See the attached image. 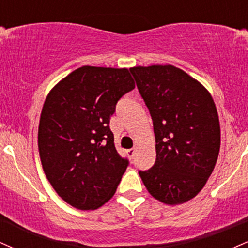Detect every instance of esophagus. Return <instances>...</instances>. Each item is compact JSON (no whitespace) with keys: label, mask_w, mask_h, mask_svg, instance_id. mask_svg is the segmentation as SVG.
Listing matches in <instances>:
<instances>
[{"label":"esophagus","mask_w":248,"mask_h":248,"mask_svg":"<svg viewBox=\"0 0 248 248\" xmlns=\"http://www.w3.org/2000/svg\"><path fill=\"white\" fill-rule=\"evenodd\" d=\"M135 152H136L135 148H132V149H128V150H127V155L129 156L130 158H133L134 155H135Z\"/></svg>","instance_id":"esophagus-1"}]
</instances>
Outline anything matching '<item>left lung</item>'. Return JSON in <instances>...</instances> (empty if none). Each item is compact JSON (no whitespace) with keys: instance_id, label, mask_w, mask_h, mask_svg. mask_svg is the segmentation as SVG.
<instances>
[{"instance_id":"obj_1","label":"left lung","mask_w":248,"mask_h":248,"mask_svg":"<svg viewBox=\"0 0 248 248\" xmlns=\"http://www.w3.org/2000/svg\"><path fill=\"white\" fill-rule=\"evenodd\" d=\"M152 115L155 164L139 171L148 192L177 205L203 189L220 148L217 108L209 91L172 65L129 69Z\"/></svg>"}]
</instances>
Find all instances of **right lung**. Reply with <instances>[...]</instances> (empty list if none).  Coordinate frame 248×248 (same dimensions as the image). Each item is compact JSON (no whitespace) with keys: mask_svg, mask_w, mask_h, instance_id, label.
Returning a JSON list of instances; mask_svg holds the SVG:
<instances>
[{"mask_svg":"<svg viewBox=\"0 0 248 248\" xmlns=\"http://www.w3.org/2000/svg\"><path fill=\"white\" fill-rule=\"evenodd\" d=\"M127 69L81 66L45 99L38 150L46 178L67 204L95 210L113 197L128 167L114 146L109 119L134 90Z\"/></svg>","mask_w":248,"mask_h":248,"instance_id":"obj_1","label":"right lung"}]
</instances>
